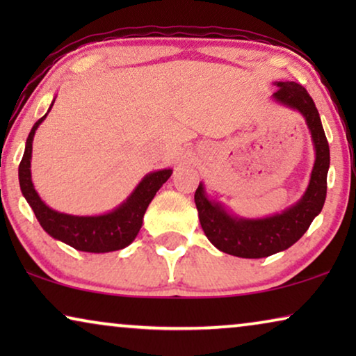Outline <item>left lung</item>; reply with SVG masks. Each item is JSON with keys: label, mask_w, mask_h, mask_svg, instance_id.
<instances>
[{"label": "left lung", "mask_w": 356, "mask_h": 356, "mask_svg": "<svg viewBox=\"0 0 356 356\" xmlns=\"http://www.w3.org/2000/svg\"><path fill=\"white\" fill-rule=\"evenodd\" d=\"M275 86L279 89L272 94V99L301 113L314 145V167L308 188L300 201L274 216L245 218L232 213L220 201L209 199L204 183H199L194 194L199 222L209 241L222 252L246 259L272 256L295 245L308 230L314 217L323 211L327 194L330 154L319 111L303 86L290 81L275 82Z\"/></svg>", "instance_id": "1"}]
</instances>
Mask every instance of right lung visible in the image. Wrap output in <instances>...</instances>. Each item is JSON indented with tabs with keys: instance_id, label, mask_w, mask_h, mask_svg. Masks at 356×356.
Instances as JSON below:
<instances>
[{
	"instance_id": "add662e5",
	"label": "right lung",
	"mask_w": 356,
	"mask_h": 356,
	"mask_svg": "<svg viewBox=\"0 0 356 356\" xmlns=\"http://www.w3.org/2000/svg\"><path fill=\"white\" fill-rule=\"evenodd\" d=\"M53 104H55V100L51 102L48 111L51 110ZM47 115L42 116L32 126L26 140L24 157L21 165H19V184H21L22 196L32 207L38 223L51 238L66 243L77 251L110 252L129 246L143 227L144 213L147 211L150 201L162 188V184L172 177L173 170L163 168L147 173L134 188V191L126 197V201L106 213L71 216V213L58 212L55 209L48 207L38 196L35 188H33L31 173L33 136H35V131L42 124V121L47 118Z\"/></svg>"
}]
</instances>
